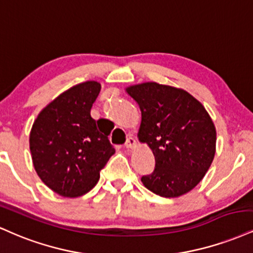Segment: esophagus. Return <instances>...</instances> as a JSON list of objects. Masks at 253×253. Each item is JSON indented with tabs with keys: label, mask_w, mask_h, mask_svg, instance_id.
<instances>
[{
	"label": "esophagus",
	"mask_w": 253,
	"mask_h": 253,
	"mask_svg": "<svg viewBox=\"0 0 253 253\" xmlns=\"http://www.w3.org/2000/svg\"><path fill=\"white\" fill-rule=\"evenodd\" d=\"M136 144H137V142H136V139L132 137V136H129L126 142V147L127 149H132V148L136 147Z\"/></svg>",
	"instance_id": "34e87169"
}]
</instances>
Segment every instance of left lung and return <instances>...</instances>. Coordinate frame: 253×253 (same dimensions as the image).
Segmentation results:
<instances>
[{
	"label": "left lung",
	"instance_id": "left-lung-1",
	"mask_svg": "<svg viewBox=\"0 0 253 253\" xmlns=\"http://www.w3.org/2000/svg\"><path fill=\"white\" fill-rule=\"evenodd\" d=\"M138 104V141L155 156V169L142 176L145 188L163 198H177L203 180L214 159L216 131L197 98L182 88L155 82L126 88Z\"/></svg>",
	"mask_w": 253,
	"mask_h": 253
}]
</instances>
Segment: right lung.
<instances>
[{
	"label": "right lung",
	"mask_w": 253,
	"mask_h": 253,
	"mask_svg": "<svg viewBox=\"0 0 253 253\" xmlns=\"http://www.w3.org/2000/svg\"><path fill=\"white\" fill-rule=\"evenodd\" d=\"M102 86L80 83L41 110L29 135L33 165L48 188L65 198L82 197L99 180V171L115 154L108 136L91 117Z\"/></svg>",
	"instance_id": "add662e5"
}]
</instances>
